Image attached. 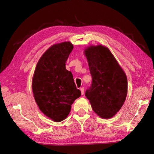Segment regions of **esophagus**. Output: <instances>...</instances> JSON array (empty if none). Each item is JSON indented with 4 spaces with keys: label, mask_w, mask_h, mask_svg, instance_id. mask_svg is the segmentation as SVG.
I'll use <instances>...</instances> for the list:
<instances>
[{
    "label": "esophagus",
    "mask_w": 154,
    "mask_h": 154,
    "mask_svg": "<svg viewBox=\"0 0 154 154\" xmlns=\"http://www.w3.org/2000/svg\"><path fill=\"white\" fill-rule=\"evenodd\" d=\"M80 91H81V94L83 95L84 94V87L80 88Z\"/></svg>",
    "instance_id": "obj_1"
}]
</instances>
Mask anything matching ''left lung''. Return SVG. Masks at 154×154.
Segmentation results:
<instances>
[{"label": "left lung", "mask_w": 154, "mask_h": 154, "mask_svg": "<svg viewBox=\"0 0 154 154\" xmlns=\"http://www.w3.org/2000/svg\"><path fill=\"white\" fill-rule=\"evenodd\" d=\"M92 82L85 92L93 110L103 119H110L118 112L127 94L125 73L106 47L91 45L84 50Z\"/></svg>", "instance_id": "8db88e82"}]
</instances>
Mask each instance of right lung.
I'll return each instance as SVG.
<instances>
[{
	"label": "right lung",
	"mask_w": 154,
	"mask_h": 154,
	"mask_svg": "<svg viewBox=\"0 0 154 154\" xmlns=\"http://www.w3.org/2000/svg\"><path fill=\"white\" fill-rule=\"evenodd\" d=\"M74 46L70 42L54 44L40 58L32 78L35 100L43 114L59 122L69 114L71 105L81 95L66 62Z\"/></svg>",
	"instance_id": "1"
}]
</instances>
